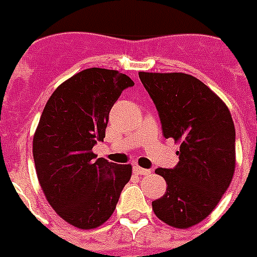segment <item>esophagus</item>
Listing matches in <instances>:
<instances>
[{"mask_svg": "<svg viewBox=\"0 0 257 257\" xmlns=\"http://www.w3.org/2000/svg\"><path fill=\"white\" fill-rule=\"evenodd\" d=\"M133 171L136 172L137 175H151V171L149 169H145V168H141V167H139V165H133Z\"/></svg>", "mask_w": 257, "mask_h": 257, "instance_id": "1", "label": "esophagus"}]
</instances>
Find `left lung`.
I'll use <instances>...</instances> for the list:
<instances>
[{
  "mask_svg": "<svg viewBox=\"0 0 257 257\" xmlns=\"http://www.w3.org/2000/svg\"><path fill=\"white\" fill-rule=\"evenodd\" d=\"M156 105L165 139L180 143L175 168H157L167 192L152 201L155 215L189 228L219 204L235 172V125L229 109L204 82L185 73H139Z\"/></svg>",
  "mask_w": 257,
  "mask_h": 257,
  "instance_id": "obj_1",
  "label": "left lung"
}]
</instances>
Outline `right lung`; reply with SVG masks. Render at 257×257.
Instances as JSON below:
<instances>
[{
  "mask_svg": "<svg viewBox=\"0 0 257 257\" xmlns=\"http://www.w3.org/2000/svg\"><path fill=\"white\" fill-rule=\"evenodd\" d=\"M133 85L117 70H82L54 90L34 133L42 192L57 215L80 229L100 227L112 216L132 176L131 164L97 159L92 149L104 141L114 102Z\"/></svg>",
  "mask_w": 257,
  "mask_h": 257,
  "instance_id": "add662e5",
  "label": "right lung"
}]
</instances>
